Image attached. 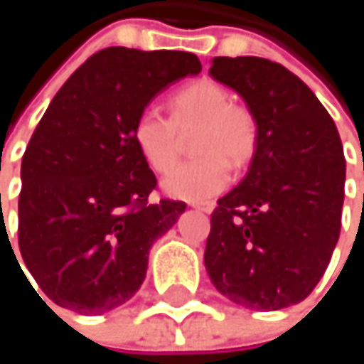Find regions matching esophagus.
Wrapping results in <instances>:
<instances>
[{
	"instance_id": "esophagus-1",
	"label": "esophagus",
	"mask_w": 364,
	"mask_h": 364,
	"mask_svg": "<svg viewBox=\"0 0 364 364\" xmlns=\"http://www.w3.org/2000/svg\"><path fill=\"white\" fill-rule=\"evenodd\" d=\"M193 208H198V210H202V213H213L215 202H196V204H193Z\"/></svg>"
}]
</instances>
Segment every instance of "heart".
Returning <instances> with one entry per match:
<instances>
[{
	"mask_svg": "<svg viewBox=\"0 0 364 364\" xmlns=\"http://www.w3.org/2000/svg\"><path fill=\"white\" fill-rule=\"evenodd\" d=\"M191 162L179 164L166 179L164 191L173 198L202 202L221 193L230 183V164L242 168L251 162L259 126L253 111L234 103L225 86L215 80H198L171 97V117L156 109L139 113L132 139L156 173H166L179 158L181 134L196 130Z\"/></svg>",
	"mask_w": 364,
	"mask_h": 364,
	"instance_id": "b5f03b06",
	"label": "heart"
}]
</instances>
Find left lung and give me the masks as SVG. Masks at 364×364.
Masks as SVG:
<instances>
[{"mask_svg":"<svg viewBox=\"0 0 364 364\" xmlns=\"http://www.w3.org/2000/svg\"><path fill=\"white\" fill-rule=\"evenodd\" d=\"M208 73L245 99L259 141L247 177L217 200L204 265L230 301L282 310L314 291L337 245L341 139L316 95L280 63L217 56Z\"/></svg>","mask_w":364,"mask_h":364,"instance_id":"1","label":"left lung"}]
</instances>
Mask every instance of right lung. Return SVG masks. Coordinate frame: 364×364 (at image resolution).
Masks as SVG:
<instances>
[{
  "label": "right lung",
  "instance_id": "1",
  "mask_svg": "<svg viewBox=\"0 0 364 364\" xmlns=\"http://www.w3.org/2000/svg\"><path fill=\"white\" fill-rule=\"evenodd\" d=\"M200 71L191 52L105 48L73 71L39 119L21 164L18 249L58 308L109 312L143 284L151 245L185 202L149 200L158 181L132 126L156 95Z\"/></svg>",
  "mask_w": 364,
  "mask_h": 364
}]
</instances>
